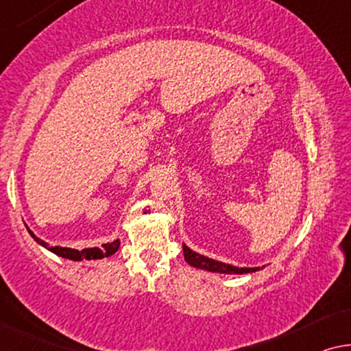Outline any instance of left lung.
<instances>
[{"mask_svg": "<svg viewBox=\"0 0 351 351\" xmlns=\"http://www.w3.org/2000/svg\"><path fill=\"white\" fill-rule=\"evenodd\" d=\"M182 253H184V259L187 264H191L192 267L197 269H204V270H210V272H219V274H250V272H256L259 270L258 267H234L230 264H224L219 263V261L210 259L206 256H202L195 251H192L187 248L186 245H182Z\"/></svg>", "mask_w": 351, "mask_h": 351, "instance_id": "left-lung-1", "label": "left lung"}]
</instances>
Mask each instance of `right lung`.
<instances>
[{
    "label": "right lung",
    "mask_w": 351,
    "mask_h": 351,
    "mask_svg": "<svg viewBox=\"0 0 351 351\" xmlns=\"http://www.w3.org/2000/svg\"><path fill=\"white\" fill-rule=\"evenodd\" d=\"M29 235L33 237L34 240L38 241L39 245H43L44 248H47L49 251H52V253H56L57 256H60V258H65V259H71V261H82V259H103V258H108V256L114 254L117 250H119V245L121 241L119 240H114L111 241V243H106V245H101V248H87V250H73V248H62V246H49L46 241L38 239L36 235L33 234L32 230L28 229Z\"/></svg>",
    "instance_id": "obj_1"
}]
</instances>
